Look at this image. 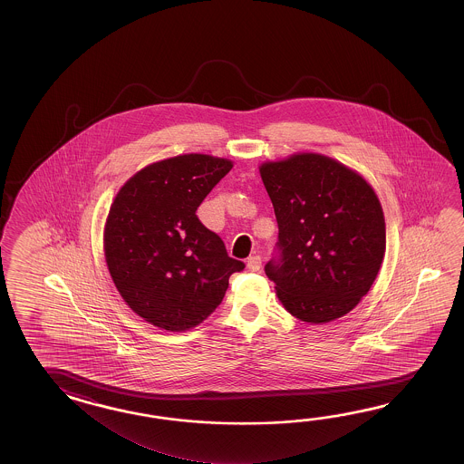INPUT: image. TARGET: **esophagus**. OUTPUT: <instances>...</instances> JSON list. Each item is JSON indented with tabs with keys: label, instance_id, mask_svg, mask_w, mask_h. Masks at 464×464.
<instances>
[{
	"label": "esophagus",
	"instance_id": "esophagus-1",
	"mask_svg": "<svg viewBox=\"0 0 464 464\" xmlns=\"http://www.w3.org/2000/svg\"><path fill=\"white\" fill-rule=\"evenodd\" d=\"M246 266H248V270H252V272H258L260 266H262V258H260V256H248Z\"/></svg>",
	"mask_w": 464,
	"mask_h": 464
}]
</instances>
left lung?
Segmentation results:
<instances>
[{
	"instance_id": "1",
	"label": "left lung",
	"mask_w": 464,
	"mask_h": 464,
	"mask_svg": "<svg viewBox=\"0 0 464 464\" xmlns=\"http://www.w3.org/2000/svg\"><path fill=\"white\" fill-rule=\"evenodd\" d=\"M274 204L278 242L266 266L286 312L326 324L353 310L373 285L386 248L375 190L355 170L322 154L260 166Z\"/></svg>"
}]
</instances>
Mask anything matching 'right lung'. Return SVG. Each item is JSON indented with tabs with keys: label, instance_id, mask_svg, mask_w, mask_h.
I'll return each instance as SVG.
<instances>
[{
	"label": "right lung",
	"instance_id": "obj_1",
	"mask_svg": "<svg viewBox=\"0 0 464 464\" xmlns=\"http://www.w3.org/2000/svg\"><path fill=\"white\" fill-rule=\"evenodd\" d=\"M232 169L227 159L184 154L139 170L109 208L104 256L129 308L169 332L202 324L246 264L196 210Z\"/></svg>",
	"mask_w": 464,
	"mask_h": 464
}]
</instances>
